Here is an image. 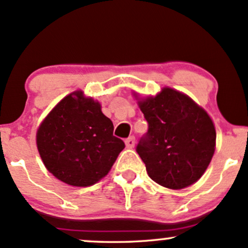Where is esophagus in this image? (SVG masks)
Returning a JSON list of instances; mask_svg holds the SVG:
<instances>
[{
  "instance_id": "1",
  "label": "esophagus",
  "mask_w": 248,
  "mask_h": 248,
  "mask_svg": "<svg viewBox=\"0 0 248 248\" xmlns=\"http://www.w3.org/2000/svg\"><path fill=\"white\" fill-rule=\"evenodd\" d=\"M124 143H126V146L128 147V148H133V147L135 146V138L129 137L128 139H126V140H124Z\"/></svg>"
}]
</instances>
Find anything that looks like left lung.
Instances as JSON below:
<instances>
[{
	"instance_id": "left-lung-1",
	"label": "left lung",
	"mask_w": 248,
	"mask_h": 248,
	"mask_svg": "<svg viewBox=\"0 0 248 248\" xmlns=\"http://www.w3.org/2000/svg\"><path fill=\"white\" fill-rule=\"evenodd\" d=\"M139 106L148 130L139 141L137 152L149 178L172 189L199 180L216 149L217 133L208 114L172 88H164Z\"/></svg>"
}]
</instances>
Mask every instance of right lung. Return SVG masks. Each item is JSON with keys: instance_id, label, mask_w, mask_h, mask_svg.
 Instances as JSON below:
<instances>
[{"instance_id": "right-lung-1", "label": "right lung", "mask_w": 248, "mask_h": 248, "mask_svg": "<svg viewBox=\"0 0 248 248\" xmlns=\"http://www.w3.org/2000/svg\"><path fill=\"white\" fill-rule=\"evenodd\" d=\"M113 122L101 106L82 92L61 100L37 130L36 143L47 170L59 180L78 187L106 176L124 148L113 135Z\"/></svg>"}]
</instances>
